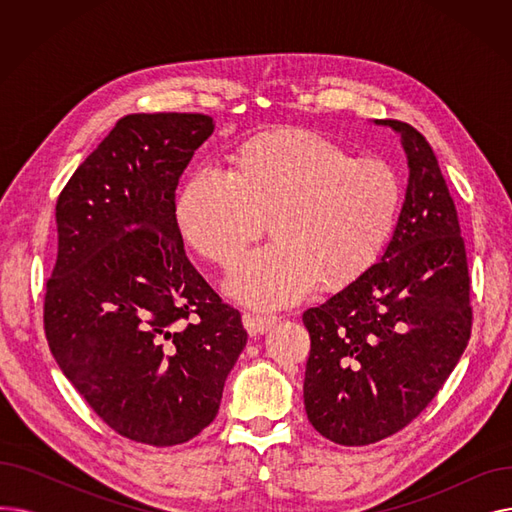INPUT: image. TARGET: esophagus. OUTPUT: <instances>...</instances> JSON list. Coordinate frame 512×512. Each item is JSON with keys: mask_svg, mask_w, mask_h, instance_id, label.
Returning <instances> with one entry per match:
<instances>
[{"mask_svg": "<svg viewBox=\"0 0 512 512\" xmlns=\"http://www.w3.org/2000/svg\"><path fill=\"white\" fill-rule=\"evenodd\" d=\"M245 321V328L251 336H259V334H267L276 324H278V317L270 315V317H261V315H245L242 317Z\"/></svg>", "mask_w": 512, "mask_h": 512, "instance_id": "34e87169", "label": "esophagus"}]
</instances>
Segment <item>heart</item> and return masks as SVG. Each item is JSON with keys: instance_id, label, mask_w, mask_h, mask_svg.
<instances>
[{"instance_id": "b5f03b06", "label": "heart", "mask_w": 512, "mask_h": 512, "mask_svg": "<svg viewBox=\"0 0 512 512\" xmlns=\"http://www.w3.org/2000/svg\"><path fill=\"white\" fill-rule=\"evenodd\" d=\"M402 184L390 161L353 153L324 134L276 126L228 155V174L195 170L174 201V224L201 257L230 267L265 228V249L226 280L255 309L301 301L317 282L342 290L380 259L396 228Z\"/></svg>"}]
</instances>
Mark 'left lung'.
<instances>
[{
	"label": "left lung",
	"instance_id": "8db88e82",
	"mask_svg": "<svg viewBox=\"0 0 512 512\" xmlns=\"http://www.w3.org/2000/svg\"><path fill=\"white\" fill-rule=\"evenodd\" d=\"M400 134L409 180L380 261L351 286L303 313L311 336L305 411L342 446L380 442L434 400L471 336L469 270L456 207L421 132Z\"/></svg>",
	"mask_w": 512,
	"mask_h": 512
}]
</instances>
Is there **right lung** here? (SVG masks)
<instances>
[{"instance_id": "right-lung-1", "label": "right lung", "mask_w": 512, "mask_h": 512, "mask_svg": "<svg viewBox=\"0 0 512 512\" xmlns=\"http://www.w3.org/2000/svg\"><path fill=\"white\" fill-rule=\"evenodd\" d=\"M213 128L203 114L124 116L56 205L51 355L114 432L151 446L188 442L215 419L247 344L174 224L178 180Z\"/></svg>"}]
</instances>
